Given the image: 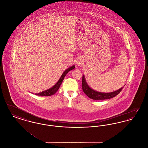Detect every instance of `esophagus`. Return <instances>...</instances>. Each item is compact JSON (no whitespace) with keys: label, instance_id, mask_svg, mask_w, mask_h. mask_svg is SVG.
<instances>
[{"label":"esophagus","instance_id":"1","mask_svg":"<svg viewBox=\"0 0 148 148\" xmlns=\"http://www.w3.org/2000/svg\"><path fill=\"white\" fill-rule=\"evenodd\" d=\"M80 64V62H78V64Z\"/></svg>","mask_w":148,"mask_h":148}]
</instances>
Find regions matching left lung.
Here are the masks:
<instances>
[{
    "label": "left lung",
    "instance_id": "obj_1",
    "mask_svg": "<svg viewBox=\"0 0 148 148\" xmlns=\"http://www.w3.org/2000/svg\"><path fill=\"white\" fill-rule=\"evenodd\" d=\"M82 87L85 94L89 98L92 99L93 100H105L112 98L119 94L120 92L122 90V89H123V87H122L119 89L111 92H101L95 91L92 89L86 83L84 75H83L82 78Z\"/></svg>",
    "mask_w": 148,
    "mask_h": 148
}]
</instances>
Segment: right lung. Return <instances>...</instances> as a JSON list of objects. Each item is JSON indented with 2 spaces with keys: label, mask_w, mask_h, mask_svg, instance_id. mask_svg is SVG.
<instances>
[{
  "label": "right lung",
  "mask_w": 148,
  "mask_h": 148,
  "mask_svg": "<svg viewBox=\"0 0 148 148\" xmlns=\"http://www.w3.org/2000/svg\"><path fill=\"white\" fill-rule=\"evenodd\" d=\"M75 66L74 65L68 68L67 69H66L65 71H64L63 73L62 74L61 77H60L59 80L57 82L56 84L54 85L53 86H52L49 89H47V90H44L43 92H40L39 93L35 94V95H39V96H42H42H50V95H52L54 94L58 91V90L59 89L60 85L62 84V83L63 81L64 78L65 77V75L67 74V73L69 71H71V70L74 69L75 68Z\"/></svg>",
  "instance_id": "add662e5"
}]
</instances>
